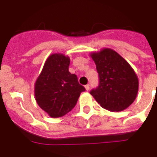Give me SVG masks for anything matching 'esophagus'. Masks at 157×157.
I'll use <instances>...</instances> for the list:
<instances>
[{
  "label": "esophagus",
  "mask_w": 157,
  "mask_h": 157,
  "mask_svg": "<svg viewBox=\"0 0 157 157\" xmlns=\"http://www.w3.org/2000/svg\"><path fill=\"white\" fill-rule=\"evenodd\" d=\"M85 89H86V90H90V85L89 84H86L85 85Z\"/></svg>",
  "instance_id": "1"
}]
</instances>
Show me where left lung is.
<instances>
[{"mask_svg":"<svg viewBox=\"0 0 157 157\" xmlns=\"http://www.w3.org/2000/svg\"><path fill=\"white\" fill-rule=\"evenodd\" d=\"M97 66L100 84L90 94L100 106L120 112L130 106L138 94L139 80L130 63L110 48L90 53Z\"/></svg>","mask_w":157,"mask_h":157,"instance_id":"obj_1","label":"left lung"}]
</instances>
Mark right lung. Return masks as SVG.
<instances>
[{"instance_id":"obj_1","label":"right lung","mask_w":157,"mask_h":157,"mask_svg":"<svg viewBox=\"0 0 157 157\" xmlns=\"http://www.w3.org/2000/svg\"><path fill=\"white\" fill-rule=\"evenodd\" d=\"M70 62V57L64 54H51L35 82V100L52 118L61 117L72 110L80 93L85 90L77 76L69 72Z\"/></svg>"}]
</instances>
